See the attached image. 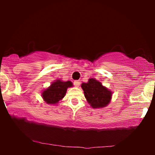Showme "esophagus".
I'll use <instances>...</instances> for the list:
<instances>
[{
	"mask_svg": "<svg viewBox=\"0 0 155 155\" xmlns=\"http://www.w3.org/2000/svg\"><path fill=\"white\" fill-rule=\"evenodd\" d=\"M74 85L75 87H78L80 85V80H75V81H74Z\"/></svg>",
	"mask_w": 155,
	"mask_h": 155,
	"instance_id": "esophagus-1",
	"label": "esophagus"
}]
</instances>
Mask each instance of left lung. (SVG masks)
I'll list each match as a JSON object with an SVG mask.
<instances>
[{"mask_svg":"<svg viewBox=\"0 0 155 155\" xmlns=\"http://www.w3.org/2000/svg\"><path fill=\"white\" fill-rule=\"evenodd\" d=\"M81 87L87 101L94 109L104 107L111 101V91L94 78H91L87 83L83 82Z\"/></svg>","mask_w":155,"mask_h":155,"instance_id":"8db88e82","label":"left lung"}]
</instances>
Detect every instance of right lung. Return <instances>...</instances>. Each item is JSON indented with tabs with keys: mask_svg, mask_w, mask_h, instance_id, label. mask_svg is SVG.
Here are the masks:
<instances>
[{
	"mask_svg": "<svg viewBox=\"0 0 155 155\" xmlns=\"http://www.w3.org/2000/svg\"><path fill=\"white\" fill-rule=\"evenodd\" d=\"M72 86L73 83L71 81L63 82L57 80L51 84L49 87L43 91L42 97L47 104H55L64 97L68 87Z\"/></svg>",
	"mask_w": 155,
	"mask_h": 155,
	"instance_id": "1",
	"label": "right lung"
}]
</instances>
